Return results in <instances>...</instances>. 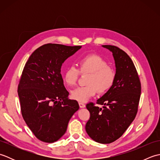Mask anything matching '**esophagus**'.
I'll use <instances>...</instances> for the list:
<instances>
[{
  "label": "esophagus",
  "instance_id": "1",
  "mask_svg": "<svg viewBox=\"0 0 160 160\" xmlns=\"http://www.w3.org/2000/svg\"><path fill=\"white\" fill-rule=\"evenodd\" d=\"M79 106L80 108H84L85 107V104L82 102H79Z\"/></svg>",
  "mask_w": 160,
  "mask_h": 160
}]
</instances>
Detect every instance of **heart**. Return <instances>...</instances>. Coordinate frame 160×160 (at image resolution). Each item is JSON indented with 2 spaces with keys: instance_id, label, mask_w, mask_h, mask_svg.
Masks as SVG:
<instances>
[{
  "instance_id": "heart-1",
  "label": "heart",
  "mask_w": 160,
  "mask_h": 160,
  "mask_svg": "<svg viewBox=\"0 0 160 160\" xmlns=\"http://www.w3.org/2000/svg\"><path fill=\"white\" fill-rule=\"evenodd\" d=\"M78 69L71 66L64 71L63 80L67 85L75 86L81 74H89L87 86L78 87L71 93V98L78 102L87 101L98 91L100 94L107 93L113 87L115 80V71L108 65L107 60L98 54H88L78 60Z\"/></svg>"
}]
</instances>
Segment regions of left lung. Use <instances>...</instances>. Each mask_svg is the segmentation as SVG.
I'll list each match as a JSON object with an SVG mask.
<instances>
[{
	"label": "left lung",
	"instance_id": "8db88e82",
	"mask_svg": "<svg viewBox=\"0 0 160 160\" xmlns=\"http://www.w3.org/2000/svg\"><path fill=\"white\" fill-rule=\"evenodd\" d=\"M113 53L115 80L113 87L97 100L102 108L87 104L90 118L85 129L93 140L109 144L120 138L136 116L141 95V83L131 58L113 45H102Z\"/></svg>",
	"mask_w": 160,
	"mask_h": 160
}]
</instances>
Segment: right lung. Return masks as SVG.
I'll return each mask as SVG.
<instances>
[{"label": "right lung", "instance_id": "obj_1", "mask_svg": "<svg viewBox=\"0 0 160 160\" xmlns=\"http://www.w3.org/2000/svg\"><path fill=\"white\" fill-rule=\"evenodd\" d=\"M81 47L46 44L32 53L24 67L18 87L21 113L40 141L58 140L79 109L78 102L68 98L60 72L64 61Z\"/></svg>", "mask_w": 160, "mask_h": 160}]
</instances>
